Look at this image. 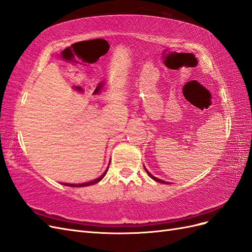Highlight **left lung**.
Masks as SVG:
<instances>
[{
	"label": "left lung",
	"mask_w": 252,
	"mask_h": 252,
	"mask_svg": "<svg viewBox=\"0 0 252 252\" xmlns=\"http://www.w3.org/2000/svg\"><path fill=\"white\" fill-rule=\"evenodd\" d=\"M143 167H144V169H145V172H147L148 173V175L152 178V179L153 180H155V181H157V182H159V183H162V184H169L168 182H165V181H163V180H161V179H158V178L157 177H154L150 172H149V170L147 169V167H145L144 165H143Z\"/></svg>",
	"instance_id": "left-lung-1"
}]
</instances>
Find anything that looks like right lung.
Wrapping results in <instances>:
<instances>
[{
  "label": "right lung",
  "mask_w": 252,
  "mask_h": 252,
  "mask_svg": "<svg viewBox=\"0 0 252 252\" xmlns=\"http://www.w3.org/2000/svg\"><path fill=\"white\" fill-rule=\"evenodd\" d=\"M108 168H109V166H108ZM108 168L105 169V172L99 177V178H97V179H95V180H92V181H90V182H86V183H79V184H71V183H63V185H66V186H71V188H84V186H89V185H93V184H95V183H98L102 178L105 176V174H107V172H108Z\"/></svg>",
  "instance_id": "obj_1"
}]
</instances>
